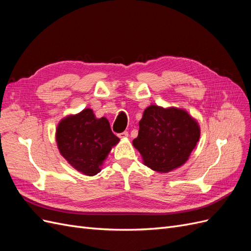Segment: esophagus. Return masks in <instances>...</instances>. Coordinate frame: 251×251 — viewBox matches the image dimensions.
Segmentation results:
<instances>
[{
    "label": "esophagus",
    "mask_w": 251,
    "mask_h": 251,
    "mask_svg": "<svg viewBox=\"0 0 251 251\" xmlns=\"http://www.w3.org/2000/svg\"><path fill=\"white\" fill-rule=\"evenodd\" d=\"M127 136H128V133H127L126 131H125V132H123V133L118 134V137H119V138H126Z\"/></svg>",
    "instance_id": "obj_1"
}]
</instances>
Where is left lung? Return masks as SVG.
I'll return each instance as SVG.
<instances>
[{"label":"left lung","instance_id":"8db88e82","mask_svg":"<svg viewBox=\"0 0 251 251\" xmlns=\"http://www.w3.org/2000/svg\"><path fill=\"white\" fill-rule=\"evenodd\" d=\"M199 138L198 124L184 110L150 105L139 121L133 146L147 166L168 173L186 162Z\"/></svg>","mask_w":251,"mask_h":251}]
</instances>
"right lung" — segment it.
<instances>
[{"label": "right lung", "instance_id": "obj_1", "mask_svg": "<svg viewBox=\"0 0 251 251\" xmlns=\"http://www.w3.org/2000/svg\"><path fill=\"white\" fill-rule=\"evenodd\" d=\"M60 154L75 170L94 176L113 146L119 141L107 118L97 119L91 109H85L60 121L56 130Z\"/></svg>", "mask_w": 251, "mask_h": 251}]
</instances>
